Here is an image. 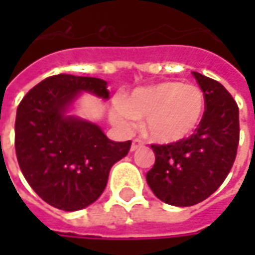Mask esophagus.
<instances>
[{"mask_svg":"<svg viewBox=\"0 0 255 255\" xmlns=\"http://www.w3.org/2000/svg\"><path fill=\"white\" fill-rule=\"evenodd\" d=\"M142 144H143V142L140 140V139H134V140L132 142V146H130V150H132V152L137 150V149H139V147H140Z\"/></svg>","mask_w":255,"mask_h":255,"instance_id":"obj_1","label":"esophagus"}]
</instances>
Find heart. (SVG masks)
<instances>
[{
	"instance_id": "heart-1",
	"label": "heart",
	"mask_w": 255,
	"mask_h": 255,
	"mask_svg": "<svg viewBox=\"0 0 255 255\" xmlns=\"http://www.w3.org/2000/svg\"><path fill=\"white\" fill-rule=\"evenodd\" d=\"M206 111V98L197 85L167 81L137 89L125 102L116 99L112 122L123 130L134 129L146 118V130L157 142H177L194 132Z\"/></svg>"
}]
</instances>
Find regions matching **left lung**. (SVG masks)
<instances>
[{"label":"left lung","mask_w":255,"mask_h":255,"mask_svg":"<svg viewBox=\"0 0 255 255\" xmlns=\"http://www.w3.org/2000/svg\"><path fill=\"white\" fill-rule=\"evenodd\" d=\"M206 98L199 128L187 139L152 144L156 162L146 180L167 204L187 207L206 200L226 180L236 160L240 123L239 106L217 81L193 72Z\"/></svg>","instance_id":"8db88e82"}]
</instances>
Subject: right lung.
Listing matches in <instances>:
<instances>
[{"label": "right lung", "instance_id": "1", "mask_svg": "<svg viewBox=\"0 0 255 255\" xmlns=\"http://www.w3.org/2000/svg\"><path fill=\"white\" fill-rule=\"evenodd\" d=\"M81 91L108 99L98 78L54 75L22 98L15 119V152L25 180L48 204L81 210L102 194L111 167L132 142H113L99 126L65 112Z\"/></svg>", "mask_w": 255, "mask_h": 255}]
</instances>
